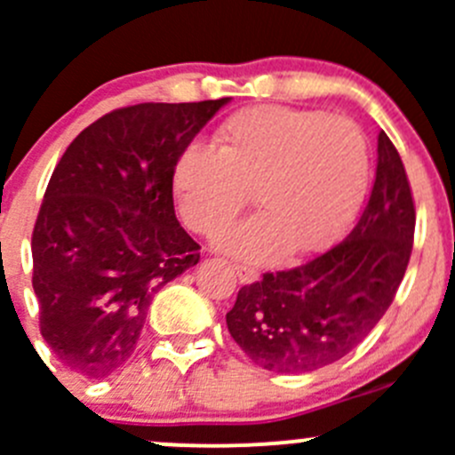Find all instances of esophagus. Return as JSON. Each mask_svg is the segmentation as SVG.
I'll list each match as a JSON object with an SVG mask.
<instances>
[{"label":"esophagus","mask_w":455,"mask_h":455,"mask_svg":"<svg viewBox=\"0 0 455 455\" xmlns=\"http://www.w3.org/2000/svg\"><path fill=\"white\" fill-rule=\"evenodd\" d=\"M235 273L240 277V282L258 280V271L253 267H246V264H235Z\"/></svg>","instance_id":"34e87169"}]
</instances>
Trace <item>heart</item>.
Returning a JSON list of instances; mask_svg holds the SVG:
<instances>
[{"label":"heart","mask_w":455,"mask_h":455,"mask_svg":"<svg viewBox=\"0 0 455 455\" xmlns=\"http://www.w3.org/2000/svg\"><path fill=\"white\" fill-rule=\"evenodd\" d=\"M215 147L193 142L173 166L180 218L215 235L249 202L262 211L218 237L224 251L275 259L293 244L320 249L358 211L369 178V144L347 117L322 110L253 106L228 117Z\"/></svg>","instance_id":"obj_1"}]
</instances>
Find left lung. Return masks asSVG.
Wrapping results in <instances>:
<instances>
[{"instance_id":"left-lung-1","label":"left lung","mask_w":455,"mask_h":455,"mask_svg":"<svg viewBox=\"0 0 455 455\" xmlns=\"http://www.w3.org/2000/svg\"><path fill=\"white\" fill-rule=\"evenodd\" d=\"M416 204L398 148L378 133L371 196L349 235L317 258L244 284L227 326L258 367L307 373L338 363L371 333L407 271Z\"/></svg>"}]
</instances>
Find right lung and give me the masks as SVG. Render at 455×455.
<instances>
[{"instance_id":"1","label":"right lung","mask_w":455,"mask_h":455,"mask_svg":"<svg viewBox=\"0 0 455 455\" xmlns=\"http://www.w3.org/2000/svg\"><path fill=\"white\" fill-rule=\"evenodd\" d=\"M222 100L124 106L70 142L33 228L39 331L70 371L106 378L133 355L153 295L200 262L173 209V166Z\"/></svg>"}]
</instances>
